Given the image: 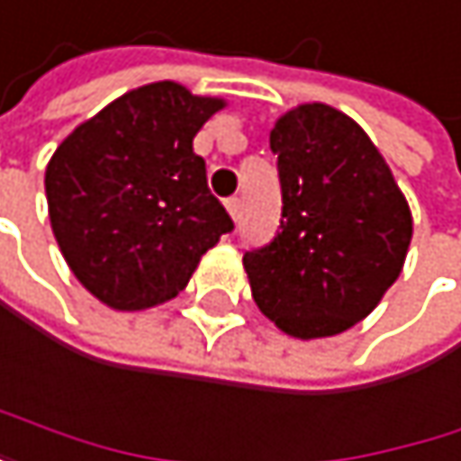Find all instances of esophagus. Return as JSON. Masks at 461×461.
Instances as JSON below:
<instances>
[{"mask_svg":"<svg viewBox=\"0 0 461 461\" xmlns=\"http://www.w3.org/2000/svg\"><path fill=\"white\" fill-rule=\"evenodd\" d=\"M225 209L230 212V217H233V220H239V212H241V201H239V198L233 195V198H228V201H225Z\"/></svg>","mask_w":461,"mask_h":461,"instance_id":"1","label":"esophagus"}]
</instances>
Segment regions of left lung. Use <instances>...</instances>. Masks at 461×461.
<instances>
[{"label":"left lung","instance_id":"8db88e82","mask_svg":"<svg viewBox=\"0 0 461 461\" xmlns=\"http://www.w3.org/2000/svg\"><path fill=\"white\" fill-rule=\"evenodd\" d=\"M282 220L244 252L252 299L299 339L334 337L364 321L396 282L413 217L369 135L342 111L310 103L268 135Z\"/></svg>","mask_w":461,"mask_h":461}]
</instances>
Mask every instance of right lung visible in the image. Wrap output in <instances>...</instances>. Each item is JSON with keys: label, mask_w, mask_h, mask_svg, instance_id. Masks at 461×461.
Returning <instances> with one entry per match:
<instances>
[{"label": "right lung", "mask_w": 461, "mask_h": 461, "mask_svg": "<svg viewBox=\"0 0 461 461\" xmlns=\"http://www.w3.org/2000/svg\"><path fill=\"white\" fill-rule=\"evenodd\" d=\"M182 84L132 89L78 124L45 167L59 249L92 296L113 310H149L179 296L198 260L233 230L193 151L222 108Z\"/></svg>", "instance_id": "right-lung-1"}]
</instances>
